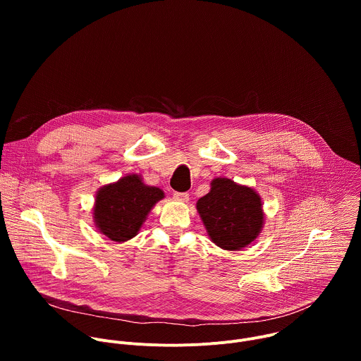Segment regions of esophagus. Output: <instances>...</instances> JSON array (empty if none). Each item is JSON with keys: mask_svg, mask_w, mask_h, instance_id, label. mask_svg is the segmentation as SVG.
Masks as SVG:
<instances>
[{"mask_svg": "<svg viewBox=\"0 0 361 361\" xmlns=\"http://www.w3.org/2000/svg\"><path fill=\"white\" fill-rule=\"evenodd\" d=\"M173 197L177 200V201H181V202H187L190 198H188V194L187 192H174Z\"/></svg>", "mask_w": 361, "mask_h": 361, "instance_id": "esophagus-1", "label": "esophagus"}]
</instances>
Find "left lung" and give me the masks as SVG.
Returning a JSON list of instances; mask_svg holds the SVG:
<instances>
[{
	"mask_svg": "<svg viewBox=\"0 0 361 361\" xmlns=\"http://www.w3.org/2000/svg\"><path fill=\"white\" fill-rule=\"evenodd\" d=\"M210 191L197 201V212L212 241L223 250L250 245L264 226L262 197L254 188L217 177Z\"/></svg>",
	"mask_w": 361,
	"mask_h": 361,
	"instance_id": "8db88e82",
	"label": "left lung"
}]
</instances>
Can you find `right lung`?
Returning <instances> with one entry per match:
<instances>
[{"instance_id": "obj_1", "label": "right lung", "mask_w": 361, "mask_h": 361, "mask_svg": "<svg viewBox=\"0 0 361 361\" xmlns=\"http://www.w3.org/2000/svg\"><path fill=\"white\" fill-rule=\"evenodd\" d=\"M163 198L164 191L144 184L141 176H124L97 191L92 209L95 227L110 240L124 243L138 234L148 213Z\"/></svg>"}]
</instances>
